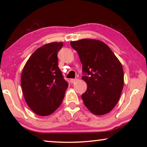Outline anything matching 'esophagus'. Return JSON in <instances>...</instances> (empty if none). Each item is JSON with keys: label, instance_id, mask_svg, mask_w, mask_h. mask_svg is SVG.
I'll list each match as a JSON object with an SVG mask.
<instances>
[{"label": "esophagus", "instance_id": "34e87169", "mask_svg": "<svg viewBox=\"0 0 147 147\" xmlns=\"http://www.w3.org/2000/svg\"><path fill=\"white\" fill-rule=\"evenodd\" d=\"M76 80H77V78H72V79H70V82L71 84H73L74 82H75Z\"/></svg>", "mask_w": 147, "mask_h": 147}]
</instances>
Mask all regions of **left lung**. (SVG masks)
Instances as JSON below:
<instances>
[{"mask_svg": "<svg viewBox=\"0 0 147 147\" xmlns=\"http://www.w3.org/2000/svg\"><path fill=\"white\" fill-rule=\"evenodd\" d=\"M82 63V79L88 88L82 94L85 106L94 115L109 113L120 98L124 85L123 67L104 42L83 39L71 41Z\"/></svg>", "mask_w": 147, "mask_h": 147, "instance_id": "left-lung-1", "label": "left lung"}]
</instances>
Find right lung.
Wrapping results in <instances>:
<instances>
[{
  "label": "right lung",
  "mask_w": 147,
  "mask_h": 147,
  "mask_svg": "<svg viewBox=\"0 0 147 147\" xmlns=\"http://www.w3.org/2000/svg\"><path fill=\"white\" fill-rule=\"evenodd\" d=\"M62 47V42H54L38 49L22 72L21 84L24 99L38 115L47 116L55 111L68 88L58 66V53Z\"/></svg>",
  "instance_id": "add662e5"
}]
</instances>
